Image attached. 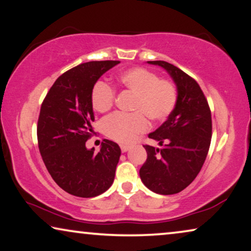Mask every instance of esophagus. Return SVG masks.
<instances>
[{
	"instance_id": "34e87169",
	"label": "esophagus",
	"mask_w": 251,
	"mask_h": 251,
	"mask_svg": "<svg viewBox=\"0 0 251 251\" xmlns=\"http://www.w3.org/2000/svg\"><path fill=\"white\" fill-rule=\"evenodd\" d=\"M120 148H121V151H122V152H126V151H129V146H126V145H121V146H120Z\"/></svg>"
}]
</instances>
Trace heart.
I'll use <instances>...</instances> for the list:
<instances>
[{"label": "heart", "mask_w": 251, "mask_h": 251, "mask_svg": "<svg viewBox=\"0 0 251 251\" xmlns=\"http://www.w3.org/2000/svg\"><path fill=\"white\" fill-rule=\"evenodd\" d=\"M115 83L133 94L132 113H113L101 121V130L108 138L119 143H130L148 128V118L161 122L172 113L176 105L177 89L173 81L159 78L146 68L134 67L120 72ZM115 90L104 81H97L90 93V103L100 113L113 106Z\"/></svg>", "instance_id": "obj_1"}]
</instances>
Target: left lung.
I'll return each mask as SVG.
<instances>
[{
  "label": "left lung",
  "mask_w": 251,
  "mask_h": 251,
  "mask_svg": "<svg viewBox=\"0 0 251 251\" xmlns=\"http://www.w3.org/2000/svg\"><path fill=\"white\" fill-rule=\"evenodd\" d=\"M164 68L177 88L176 105L169 119L148 134L161 148L144 145L147 159L140 168L143 183L159 195L182 191L204 165L212 139V114L198 82L176 65L148 61Z\"/></svg>",
  "instance_id": "left-lung-1"
}]
</instances>
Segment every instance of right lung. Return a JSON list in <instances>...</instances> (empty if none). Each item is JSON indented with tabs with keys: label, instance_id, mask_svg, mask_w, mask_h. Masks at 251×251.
I'll use <instances>...</instances> for the list:
<instances>
[{
	"label": "right lung",
	"instance_id": "1",
	"mask_svg": "<svg viewBox=\"0 0 251 251\" xmlns=\"http://www.w3.org/2000/svg\"><path fill=\"white\" fill-rule=\"evenodd\" d=\"M119 61H90L56 79L43 100L37 122L38 148L47 171L68 194L90 198L112 186L121 150L104 139L100 151L87 150L93 136L90 93L100 77Z\"/></svg>",
	"mask_w": 251,
	"mask_h": 251
}]
</instances>
